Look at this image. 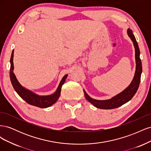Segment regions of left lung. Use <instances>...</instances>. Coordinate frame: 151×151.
Masks as SVG:
<instances>
[{
  "mask_svg": "<svg viewBox=\"0 0 151 151\" xmlns=\"http://www.w3.org/2000/svg\"><path fill=\"white\" fill-rule=\"evenodd\" d=\"M128 36L130 38L132 42L134 43L135 48V75L130 85L127 87L126 89L123 90L120 93L116 94L111 99L106 100H98L91 98L86 93L84 89V93L86 99L89 101L93 106L99 109H110L119 107L122 105L129 101L130 100L134 97V96L137 91L139 84L140 82V77L142 71V62L140 58V50L139 45L137 42L135 36L132 33V31L130 29H127Z\"/></svg>",
  "mask_w": 151,
  "mask_h": 151,
  "instance_id": "1",
  "label": "left lung"
}]
</instances>
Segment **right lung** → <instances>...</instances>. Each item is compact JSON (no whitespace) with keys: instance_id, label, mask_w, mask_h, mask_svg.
I'll return each mask as SVG.
<instances>
[{"instance_id":"right-lung-1","label":"right lung","mask_w":151,"mask_h":151,"mask_svg":"<svg viewBox=\"0 0 151 151\" xmlns=\"http://www.w3.org/2000/svg\"><path fill=\"white\" fill-rule=\"evenodd\" d=\"M13 57L14 50H12L10 60V79L13 88L16 91V93L18 94V95H19L22 99H24L26 103H28L31 105H33V106H35L39 108H48L50 106H52V105H53L55 103H56L59 97H60L62 86L64 84L68 75L66 74L63 77V78L60 82V84H59L57 90L54 93L50 95L40 96L37 94H35L33 91L25 88L24 87L22 86L19 83V81L17 79L14 73Z\"/></svg>"}]
</instances>
